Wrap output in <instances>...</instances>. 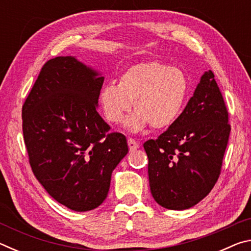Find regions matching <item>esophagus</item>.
<instances>
[{"mask_svg":"<svg viewBox=\"0 0 251 251\" xmlns=\"http://www.w3.org/2000/svg\"><path fill=\"white\" fill-rule=\"evenodd\" d=\"M127 143H128V147H129L130 151H134L137 150V148H139V144L133 138L127 139Z\"/></svg>","mask_w":251,"mask_h":251,"instance_id":"1","label":"esophagus"}]
</instances>
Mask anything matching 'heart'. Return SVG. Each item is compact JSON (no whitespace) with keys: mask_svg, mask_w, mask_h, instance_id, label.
<instances>
[{"mask_svg":"<svg viewBox=\"0 0 251 251\" xmlns=\"http://www.w3.org/2000/svg\"><path fill=\"white\" fill-rule=\"evenodd\" d=\"M186 74L161 62H148L129 67L117 85L107 84L100 92V103L106 120L121 123L133 101L135 113L127 118V129L136 133L151 125L167 128L180 115L188 96Z\"/></svg>","mask_w":251,"mask_h":251,"instance_id":"obj_1","label":"heart"}]
</instances>
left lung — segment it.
Wrapping results in <instances>:
<instances>
[{
	"instance_id": "1",
	"label": "left lung",
	"mask_w": 251,
	"mask_h": 251,
	"mask_svg": "<svg viewBox=\"0 0 251 251\" xmlns=\"http://www.w3.org/2000/svg\"><path fill=\"white\" fill-rule=\"evenodd\" d=\"M230 125L215 75L205 72L169 128L144 143L151 193L157 203L184 210L205 198L222 171Z\"/></svg>"
}]
</instances>
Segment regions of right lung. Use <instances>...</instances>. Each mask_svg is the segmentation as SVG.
Masks as SVG:
<instances>
[{
  "label": "right lung",
  "mask_w": 251,
  "mask_h": 251,
  "mask_svg": "<svg viewBox=\"0 0 251 251\" xmlns=\"http://www.w3.org/2000/svg\"><path fill=\"white\" fill-rule=\"evenodd\" d=\"M104 77L74 56L45 63L22 107L23 136L36 179L75 211L95 209L128 152L97 112Z\"/></svg>",
  "instance_id": "right-lung-1"
}]
</instances>
